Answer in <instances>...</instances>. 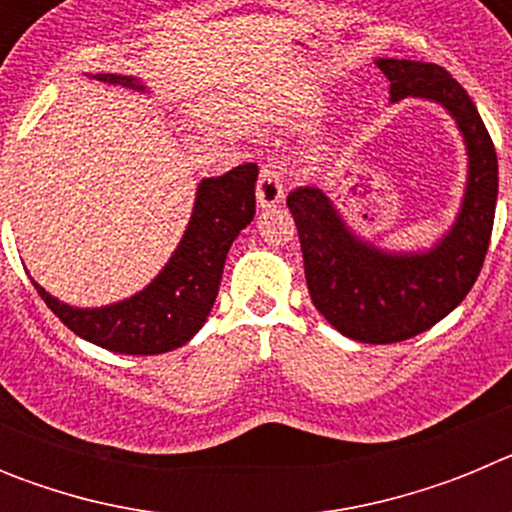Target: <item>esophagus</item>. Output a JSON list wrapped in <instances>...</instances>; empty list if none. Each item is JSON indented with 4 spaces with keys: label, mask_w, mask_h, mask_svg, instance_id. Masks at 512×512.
<instances>
[{
    "label": "esophagus",
    "mask_w": 512,
    "mask_h": 512,
    "mask_svg": "<svg viewBox=\"0 0 512 512\" xmlns=\"http://www.w3.org/2000/svg\"><path fill=\"white\" fill-rule=\"evenodd\" d=\"M256 200H259L261 210H271L284 200L282 176L274 166H261L259 184H256Z\"/></svg>",
    "instance_id": "obj_1"
}]
</instances>
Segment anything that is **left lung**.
<instances>
[{
  "instance_id": "obj_1",
  "label": "left lung",
  "mask_w": 512,
  "mask_h": 512,
  "mask_svg": "<svg viewBox=\"0 0 512 512\" xmlns=\"http://www.w3.org/2000/svg\"><path fill=\"white\" fill-rule=\"evenodd\" d=\"M390 102L441 104L454 117L469 156L459 215L428 251H384L348 228L330 194L300 187L287 207L300 233L312 305L338 333L361 343H397L443 320L469 295L490 248L497 202V153L477 107L436 63L377 58Z\"/></svg>"
}]
</instances>
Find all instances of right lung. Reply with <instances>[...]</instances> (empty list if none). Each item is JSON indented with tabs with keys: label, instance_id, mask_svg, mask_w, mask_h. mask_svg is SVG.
<instances>
[{
	"label": "right lung",
	"instance_id": "right-lung-1",
	"mask_svg": "<svg viewBox=\"0 0 512 512\" xmlns=\"http://www.w3.org/2000/svg\"><path fill=\"white\" fill-rule=\"evenodd\" d=\"M92 79L146 92L133 76L94 74ZM256 179V164L202 179L182 241L158 277L138 295L104 307H71L33 279L38 295L76 336L115 354L151 356L184 346L205 325L230 246L256 215Z\"/></svg>",
	"mask_w": 512,
	"mask_h": 512
}]
</instances>
